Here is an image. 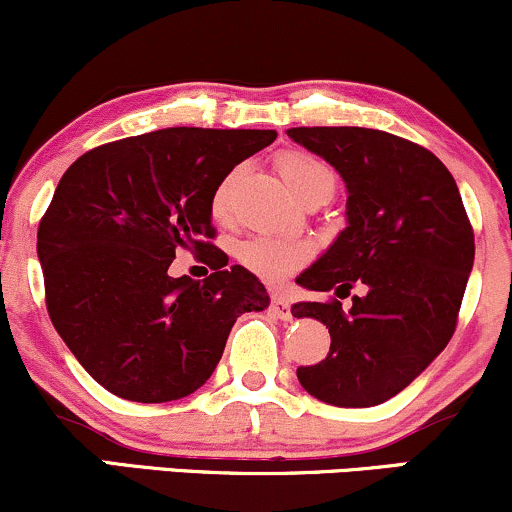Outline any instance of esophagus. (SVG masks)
Segmentation results:
<instances>
[{
	"mask_svg": "<svg viewBox=\"0 0 512 512\" xmlns=\"http://www.w3.org/2000/svg\"><path fill=\"white\" fill-rule=\"evenodd\" d=\"M269 310H272V315L279 317V320H291V305L284 296H272V305H269Z\"/></svg>",
	"mask_w": 512,
	"mask_h": 512,
	"instance_id": "esophagus-1",
	"label": "esophagus"
}]
</instances>
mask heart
I'll list each match as a JSON object with an SVG mask.
<instances>
[{"instance_id":"obj_1","label":"heart","mask_w":512,"mask_h":512,"mask_svg":"<svg viewBox=\"0 0 512 512\" xmlns=\"http://www.w3.org/2000/svg\"><path fill=\"white\" fill-rule=\"evenodd\" d=\"M279 166L281 178L286 180V185L296 192V197H303L305 192L313 190L317 185H332L334 187V175L332 170L322 161H317L315 156L303 154V151H286L276 161ZM233 187H236V170L228 173L226 178H221L219 185L211 192V216L216 221H226L231 216V204H233ZM240 264L245 269H250L252 274H257L264 281H281L284 276L296 272L298 267L308 257V250L303 245L291 243V240L274 238V236H252L238 243L236 250Z\"/></svg>"}]
</instances>
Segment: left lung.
Returning <instances> with one entry per match:
<instances>
[{"label":"left lung","mask_w":512,"mask_h":512,"mask_svg":"<svg viewBox=\"0 0 512 512\" xmlns=\"http://www.w3.org/2000/svg\"><path fill=\"white\" fill-rule=\"evenodd\" d=\"M289 137L342 175L346 228L298 276L308 291L363 296L303 301L293 317L327 325L325 361L296 370L334 407H375L431 366L457 325L474 231L450 170L424 146L366 127H293Z\"/></svg>","instance_id":"8db88e82"}]
</instances>
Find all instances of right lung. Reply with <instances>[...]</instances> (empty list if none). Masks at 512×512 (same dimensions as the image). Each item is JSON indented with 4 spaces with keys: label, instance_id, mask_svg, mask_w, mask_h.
<instances>
[{
    "label": "right lung",
    "instance_id": "1",
    "mask_svg": "<svg viewBox=\"0 0 512 512\" xmlns=\"http://www.w3.org/2000/svg\"><path fill=\"white\" fill-rule=\"evenodd\" d=\"M274 129L168 127L91 149L62 175L38 226L52 325L86 373L129 402H173L221 361L233 322L264 310L255 274L216 245L211 192ZM195 251L215 272L170 277Z\"/></svg>",
    "mask_w": 512,
    "mask_h": 512
}]
</instances>
